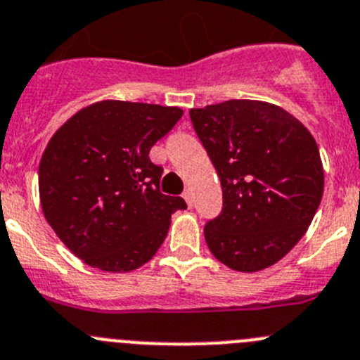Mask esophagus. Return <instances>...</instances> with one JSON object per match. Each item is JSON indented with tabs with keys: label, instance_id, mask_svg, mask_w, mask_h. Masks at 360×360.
<instances>
[{
	"label": "esophagus",
	"instance_id": "obj_1",
	"mask_svg": "<svg viewBox=\"0 0 360 360\" xmlns=\"http://www.w3.org/2000/svg\"><path fill=\"white\" fill-rule=\"evenodd\" d=\"M184 200H186V202H187V205H189L191 209H193V207H194V200H193V191H191V189H186V191H184Z\"/></svg>",
	"mask_w": 360,
	"mask_h": 360
}]
</instances>
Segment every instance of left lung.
Instances as JSON below:
<instances>
[{"label":"left lung","mask_w":360,"mask_h":360,"mask_svg":"<svg viewBox=\"0 0 360 360\" xmlns=\"http://www.w3.org/2000/svg\"><path fill=\"white\" fill-rule=\"evenodd\" d=\"M189 115L223 189V210L203 229L207 246L236 271L269 268L295 248L321 202L314 137L266 101L229 100Z\"/></svg>","instance_id":"1"}]
</instances>
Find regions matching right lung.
Returning <instances> with one entry per match:
<instances>
[{"mask_svg": "<svg viewBox=\"0 0 360 360\" xmlns=\"http://www.w3.org/2000/svg\"><path fill=\"white\" fill-rule=\"evenodd\" d=\"M184 110L105 100L65 121L39 164L46 221L85 264L127 273L157 253L184 198L160 193L150 150Z\"/></svg>", "mask_w": 360, "mask_h": 360, "instance_id": "add662e5", "label": "right lung"}]
</instances>
